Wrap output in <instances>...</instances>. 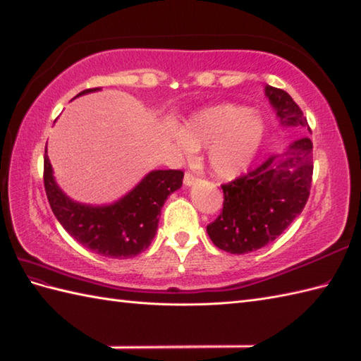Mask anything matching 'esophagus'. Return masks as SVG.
<instances>
[{"instance_id":"1","label":"esophagus","mask_w":361,"mask_h":361,"mask_svg":"<svg viewBox=\"0 0 361 361\" xmlns=\"http://www.w3.org/2000/svg\"><path fill=\"white\" fill-rule=\"evenodd\" d=\"M196 180H197L196 176H195L193 173H190V171H187V173H185V176H183V183H185L187 187L193 185V183H195Z\"/></svg>"}]
</instances>
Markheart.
I'll use <instances>...</instances> for the list:
<instances>
[{
	"label": "heart",
	"instance_id": "b5f03b06",
	"mask_svg": "<svg viewBox=\"0 0 361 361\" xmlns=\"http://www.w3.org/2000/svg\"><path fill=\"white\" fill-rule=\"evenodd\" d=\"M262 139V118L250 108L227 103L191 116L174 134V145L182 156L208 148V165L213 173L233 179L250 166Z\"/></svg>",
	"mask_w": 361,
	"mask_h": 361
}]
</instances>
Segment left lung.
<instances>
[{"mask_svg":"<svg viewBox=\"0 0 361 361\" xmlns=\"http://www.w3.org/2000/svg\"><path fill=\"white\" fill-rule=\"evenodd\" d=\"M266 95L283 126H304L307 118L289 94L266 86ZM314 164L312 140H295L283 154H274L253 170L224 183L222 213L207 226L213 244L243 255L270 244L290 226L306 205Z\"/></svg>","mask_w":361,"mask_h":361,"instance_id":"8db88e82","label":"left lung"}]
</instances>
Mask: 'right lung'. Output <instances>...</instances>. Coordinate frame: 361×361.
Instances as JSON below:
<instances>
[{
  "label": "right lung",
  "instance_id": "1",
  "mask_svg": "<svg viewBox=\"0 0 361 361\" xmlns=\"http://www.w3.org/2000/svg\"><path fill=\"white\" fill-rule=\"evenodd\" d=\"M94 91L99 87L78 95ZM182 179L180 170H154L120 201L92 207L74 202L63 193L44 154V190L55 218L77 243L106 258L126 259L147 250L156 235L160 210L166 197L182 187Z\"/></svg>",
  "mask_w": 361,
  "mask_h": 361
}]
</instances>
